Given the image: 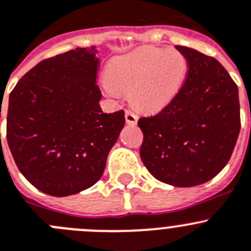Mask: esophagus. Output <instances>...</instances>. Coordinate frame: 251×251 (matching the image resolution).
<instances>
[{
  "mask_svg": "<svg viewBox=\"0 0 251 251\" xmlns=\"http://www.w3.org/2000/svg\"><path fill=\"white\" fill-rule=\"evenodd\" d=\"M124 117H126V122H127L128 124H132V126H134V124H137V114L133 112V110L130 109H127L126 110V114H124Z\"/></svg>",
  "mask_w": 251,
  "mask_h": 251,
  "instance_id": "1",
  "label": "esophagus"
}]
</instances>
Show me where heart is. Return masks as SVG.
<instances>
[{
	"label": "heart",
	"mask_w": 251,
	"mask_h": 251,
	"mask_svg": "<svg viewBox=\"0 0 251 251\" xmlns=\"http://www.w3.org/2000/svg\"><path fill=\"white\" fill-rule=\"evenodd\" d=\"M187 75L188 61L179 50L142 47L109 62L103 88L113 98L129 92L138 109L158 112L176 97Z\"/></svg>",
	"instance_id": "obj_1"
}]
</instances>
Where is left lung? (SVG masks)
<instances>
[{"label":"left lung","mask_w":251,"mask_h":251,"mask_svg":"<svg viewBox=\"0 0 251 251\" xmlns=\"http://www.w3.org/2000/svg\"><path fill=\"white\" fill-rule=\"evenodd\" d=\"M188 61L183 87L159 113L142 117L141 158L149 173L174 187H195L226 165L240 132L238 86L213 57L176 46Z\"/></svg>","instance_id":"obj_1"}]
</instances>
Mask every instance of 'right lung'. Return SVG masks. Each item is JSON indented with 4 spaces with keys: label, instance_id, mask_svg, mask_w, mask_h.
Segmentation results:
<instances>
[{
    "label": "right lung",
    "instance_id": "right-lung-1",
    "mask_svg": "<svg viewBox=\"0 0 251 251\" xmlns=\"http://www.w3.org/2000/svg\"><path fill=\"white\" fill-rule=\"evenodd\" d=\"M96 53L78 47L43 59L10 94L7 143L21 173L48 195L97 183L124 127V110L103 113L100 105Z\"/></svg>",
    "mask_w": 251,
    "mask_h": 251
}]
</instances>
